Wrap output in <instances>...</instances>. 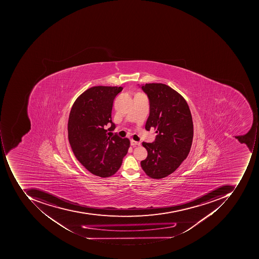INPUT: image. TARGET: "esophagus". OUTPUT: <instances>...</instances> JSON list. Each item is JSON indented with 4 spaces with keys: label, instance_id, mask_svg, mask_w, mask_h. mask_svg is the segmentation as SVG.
Here are the masks:
<instances>
[{
    "label": "esophagus",
    "instance_id": "34e87169",
    "mask_svg": "<svg viewBox=\"0 0 259 259\" xmlns=\"http://www.w3.org/2000/svg\"><path fill=\"white\" fill-rule=\"evenodd\" d=\"M131 145H132V146H140L141 143L135 140H131Z\"/></svg>",
    "mask_w": 259,
    "mask_h": 259
}]
</instances>
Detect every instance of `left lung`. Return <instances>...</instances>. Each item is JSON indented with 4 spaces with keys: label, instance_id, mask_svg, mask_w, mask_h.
Here are the masks:
<instances>
[{
    "label": "left lung",
    "instance_id": "left-lung-1",
    "mask_svg": "<svg viewBox=\"0 0 259 259\" xmlns=\"http://www.w3.org/2000/svg\"><path fill=\"white\" fill-rule=\"evenodd\" d=\"M142 89L150 105L146 129L153 128L158 135L152 143L142 142L148 156L141 166L152 179H162L175 172L188 157L194 136L192 117L185 99L171 87L149 83Z\"/></svg>",
    "mask_w": 259,
    "mask_h": 259
}]
</instances>
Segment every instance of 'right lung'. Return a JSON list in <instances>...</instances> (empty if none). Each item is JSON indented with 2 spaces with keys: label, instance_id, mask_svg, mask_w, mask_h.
Instances as JSON below:
<instances>
[{
  "label": "right lung",
  "instance_id": "1",
  "mask_svg": "<svg viewBox=\"0 0 259 259\" xmlns=\"http://www.w3.org/2000/svg\"><path fill=\"white\" fill-rule=\"evenodd\" d=\"M122 87H93L76 99L68 123V141L80 163L93 175L102 178L114 175L130 147L127 138L107 136L115 128L112 122L113 100Z\"/></svg>",
  "mask_w": 259,
  "mask_h": 259
}]
</instances>
